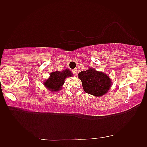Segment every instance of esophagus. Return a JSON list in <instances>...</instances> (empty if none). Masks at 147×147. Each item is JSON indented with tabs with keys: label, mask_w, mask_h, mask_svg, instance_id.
I'll use <instances>...</instances> for the list:
<instances>
[{
	"label": "esophagus",
	"mask_w": 147,
	"mask_h": 147,
	"mask_svg": "<svg viewBox=\"0 0 147 147\" xmlns=\"http://www.w3.org/2000/svg\"><path fill=\"white\" fill-rule=\"evenodd\" d=\"M72 72H73V73L74 75H75V76L76 75L77 73H78V71H77L76 69H73V71H72Z\"/></svg>",
	"instance_id": "34e87169"
}]
</instances>
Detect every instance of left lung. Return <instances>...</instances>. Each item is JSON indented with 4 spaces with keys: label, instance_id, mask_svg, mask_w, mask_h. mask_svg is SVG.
I'll return each mask as SVG.
<instances>
[{
    "label": "left lung",
    "instance_id": "obj_1",
    "mask_svg": "<svg viewBox=\"0 0 147 147\" xmlns=\"http://www.w3.org/2000/svg\"><path fill=\"white\" fill-rule=\"evenodd\" d=\"M78 76L82 81L84 91L95 96L104 95L111 86V80L109 76L93 67L81 71Z\"/></svg>",
    "mask_w": 147,
    "mask_h": 147
}]
</instances>
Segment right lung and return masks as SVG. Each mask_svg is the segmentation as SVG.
<instances>
[{
  "mask_svg": "<svg viewBox=\"0 0 147 147\" xmlns=\"http://www.w3.org/2000/svg\"><path fill=\"white\" fill-rule=\"evenodd\" d=\"M72 76V72L69 69L62 71L52 72L50 74V77L46 80L43 84L47 88L52 92H56L61 90L64 81L67 77Z\"/></svg>",
  "mask_w": 147,
  "mask_h": 147,
  "instance_id": "1",
  "label": "right lung"
}]
</instances>
